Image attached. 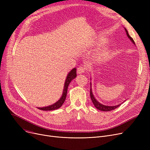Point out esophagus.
Returning a JSON list of instances; mask_svg holds the SVG:
<instances>
[{"instance_id":"esophagus-1","label":"esophagus","mask_w":150,"mask_h":150,"mask_svg":"<svg viewBox=\"0 0 150 150\" xmlns=\"http://www.w3.org/2000/svg\"><path fill=\"white\" fill-rule=\"evenodd\" d=\"M85 70H86V68L84 67L81 66L77 69V72H78V74H81L84 73L85 72Z\"/></svg>"}]
</instances>
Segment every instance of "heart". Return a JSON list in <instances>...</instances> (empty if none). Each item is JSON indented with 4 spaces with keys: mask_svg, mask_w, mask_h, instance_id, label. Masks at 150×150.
<instances>
[{
    "mask_svg": "<svg viewBox=\"0 0 150 150\" xmlns=\"http://www.w3.org/2000/svg\"><path fill=\"white\" fill-rule=\"evenodd\" d=\"M107 42L106 39H102L100 40L98 42H97L98 44H104ZM111 50L110 49L108 46L104 47L103 49H101L99 52H98L96 54V57L97 59L99 60H103L109 58L111 56Z\"/></svg>",
    "mask_w": 150,
    "mask_h": 150,
    "instance_id": "obj_1",
    "label": "heart"
}]
</instances>
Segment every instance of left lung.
I'll use <instances>...</instances> for the list:
<instances>
[{
    "label": "left lung",
    "mask_w": 150,
    "mask_h": 150,
    "mask_svg": "<svg viewBox=\"0 0 150 150\" xmlns=\"http://www.w3.org/2000/svg\"><path fill=\"white\" fill-rule=\"evenodd\" d=\"M125 30L126 33H127V35L128 38L130 39V40L131 41V42H132L134 44H135L134 41L133 39L129 36V33H128V32L127 30L125 28ZM135 45H136V44H135ZM90 84H91V90H90V96H91V100H92V101L93 104L94 105V106H95V107H96L97 109H98V110H100V111H112V110H114V109H116L117 108H118L119 106H120V105H122V103H121V104L120 103L119 105H115V106H106V105H103V104H101V103H99V102L96 99V98L94 97V96H93V95L92 88H91V87H92V86H91L92 84H91V83Z\"/></svg>",
    "instance_id": "obj_1"
}]
</instances>
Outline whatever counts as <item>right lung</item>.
I'll return each mask as SVG.
<instances>
[{
	"label": "right lung",
	"instance_id": "1",
	"mask_svg": "<svg viewBox=\"0 0 150 150\" xmlns=\"http://www.w3.org/2000/svg\"><path fill=\"white\" fill-rule=\"evenodd\" d=\"M76 76V69L74 68L68 74L66 79L64 83V89H63V92H62V95L60 99L56 102V103H54L53 105H50L49 106H46V107H42V108H38L39 109L42 110V111H52V110H55L59 108L63 103H64L66 96H67V88L68 86L70 84V83L72 81V80H74V78H75Z\"/></svg>",
	"mask_w": 150,
	"mask_h": 150
}]
</instances>
